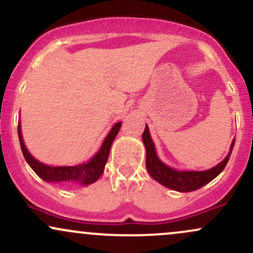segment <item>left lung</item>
<instances>
[{
	"instance_id": "obj_1",
	"label": "left lung",
	"mask_w": 253,
	"mask_h": 253,
	"mask_svg": "<svg viewBox=\"0 0 253 253\" xmlns=\"http://www.w3.org/2000/svg\"><path fill=\"white\" fill-rule=\"evenodd\" d=\"M143 141L145 149H146V169L149 171L151 177L155 181L163 184L164 187H168L170 189L177 191H182V193H187V191L200 189L203 185L210 183L211 179L215 178L225 169L226 164L228 163L229 157H231L236 139L232 141L228 155L221 163L206 171H177L165 165L157 157L155 144H153L152 139H151L147 125L145 126V130L143 133Z\"/></svg>"
}]
</instances>
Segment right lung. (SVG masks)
Masks as SVG:
<instances>
[{
    "label": "right lung",
    "instance_id": "1",
    "mask_svg": "<svg viewBox=\"0 0 253 253\" xmlns=\"http://www.w3.org/2000/svg\"><path fill=\"white\" fill-rule=\"evenodd\" d=\"M121 124L123 123H118L113 126L108 135L104 139L100 151L90 159L88 163L75 165V167H50V165L40 163L26 149L24 140H22L20 124L17 126V134H19L20 146H21L26 162L40 178H42L46 182L81 183V184L86 185L96 182L103 173L104 167L108 161L110 146H112L115 136L118 135L119 130L121 128Z\"/></svg>",
    "mask_w": 253,
    "mask_h": 253
}]
</instances>
